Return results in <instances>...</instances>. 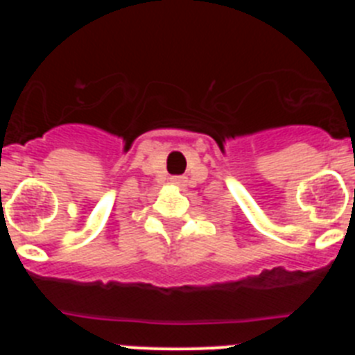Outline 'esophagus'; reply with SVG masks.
Segmentation results:
<instances>
[{
  "instance_id": "1",
  "label": "esophagus",
  "mask_w": 355,
  "mask_h": 355,
  "mask_svg": "<svg viewBox=\"0 0 355 355\" xmlns=\"http://www.w3.org/2000/svg\"><path fill=\"white\" fill-rule=\"evenodd\" d=\"M171 181H172V184H175V187H180V188H184L188 183V180L184 178V175H172Z\"/></svg>"
}]
</instances>
